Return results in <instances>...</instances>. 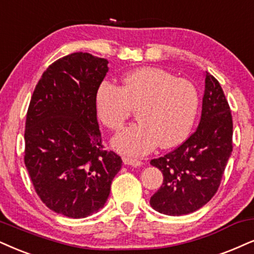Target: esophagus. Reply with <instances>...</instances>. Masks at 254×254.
Segmentation results:
<instances>
[{"mask_svg":"<svg viewBox=\"0 0 254 254\" xmlns=\"http://www.w3.org/2000/svg\"><path fill=\"white\" fill-rule=\"evenodd\" d=\"M123 163L125 165H130V166H142L143 164L140 160L134 159V158H129V157H124Z\"/></svg>","mask_w":254,"mask_h":254,"instance_id":"34e87169","label":"esophagus"}]
</instances>
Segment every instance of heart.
I'll use <instances>...</instances> for the list:
<instances>
[{
    "mask_svg": "<svg viewBox=\"0 0 254 254\" xmlns=\"http://www.w3.org/2000/svg\"><path fill=\"white\" fill-rule=\"evenodd\" d=\"M99 120L120 131L136 109V124L112 139V145L130 156L145 155L157 145L169 149L181 144L190 132L199 107L193 83L176 78L159 68H140L127 73L122 85L102 82L96 91Z\"/></svg>",
    "mask_w": 254,
    "mask_h": 254,
    "instance_id": "1",
    "label": "heart"
}]
</instances>
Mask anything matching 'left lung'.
<instances>
[{
    "mask_svg": "<svg viewBox=\"0 0 254 254\" xmlns=\"http://www.w3.org/2000/svg\"><path fill=\"white\" fill-rule=\"evenodd\" d=\"M233 123L219 82L205 73L201 116L197 130L181 146L151 160L163 173V184L150 199L160 213H192L211 200L232 153Z\"/></svg>",
    "mask_w": 254,
    "mask_h": 254,
    "instance_id": "obj_1",
    "label": "left lung"
}]
</instances>
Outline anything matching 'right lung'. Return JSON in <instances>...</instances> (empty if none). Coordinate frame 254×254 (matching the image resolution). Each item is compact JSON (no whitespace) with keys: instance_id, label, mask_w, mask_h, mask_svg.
Segmentation results:
<instances>
[{"instance_id":"right-lung-1","label":"right lung","mask_w":254,"mask_h":254,"mask_svg":"<svg viewBox=\"0 0 254 254\" xmlns=\"http://www.w3.org/2000/svg\"><path fill=\"white\" fill-rule=\"evenodd\" d=\"M108 60L73 53L43 72L27 112L24 164L50 210L85 218L107 203L122 158L104 150L96 91Z\"/></svg>"}]
</instances>
